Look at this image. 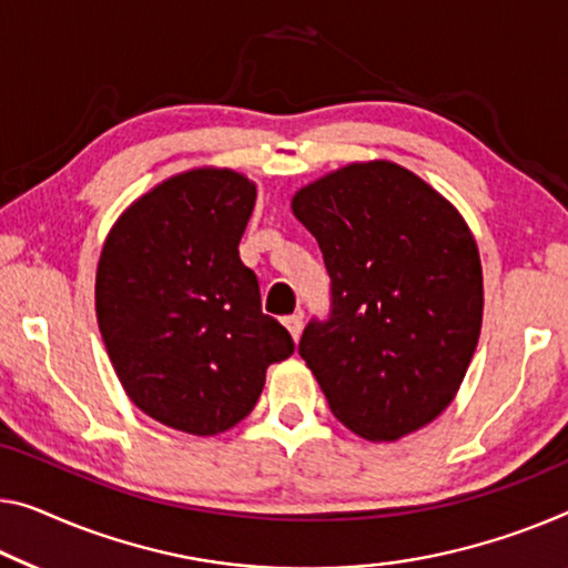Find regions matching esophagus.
Instances as JSON below:
<instances>
[{
    "label": "esophagus",
    "instance_id": "esophagus-1",
    "mask_svg": "<svg viewBox=\"0 0 568 568\" xmlns=\"http://www.w3.org/2000/svg\"><path fill=\"white\" fill-rule=\"evenodd\" d=\"M285 326H287V332H291L295 342H298L301 328H303V313L298 311V313H291V316H285Z\"/></svg>",
    "mask_w": 568,
    "mask_h": 568
}]
</instances>
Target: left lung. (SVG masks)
I'll return each instance as SVG.
<instances>
[{
  "label": "left lung",
  "instance_id": "1",
  "mask_svg": "<svg viewBox=\"0 0 568 568\" xmlns=\"http://www.w3.org/2000/svg\"><path fill=\"white\" fill-rule=\"evenodd\" d=\"M332 277V313L298 352L328 408L397 442L454 400L481 328V262L459 211L390 160L349 163L293 196Z\"/></svg>",
  "mask_w": 568,
  "mask_h": 568
}]
</instances>
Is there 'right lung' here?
I'll list each match as a JSON object with an SVG mask.
<instances>
[{
    "mask_svg": "<svg viewBox=\"0 0 568 568\" xmlns=\"http://www.w3.org/2000/svg\"><path fill=\"white\" fill-rule=\"evenodd\" d=\"M255 199L230 168L178 173L116 219L99 257V332L124 393L193 436L247 418L267 367L295 349L240 260Z\"/></svg>",
    "mask_w": 568,
    "mask_h": 568,
    "instance_id": "1",
    "label": "right lung"
}]
</instances>
